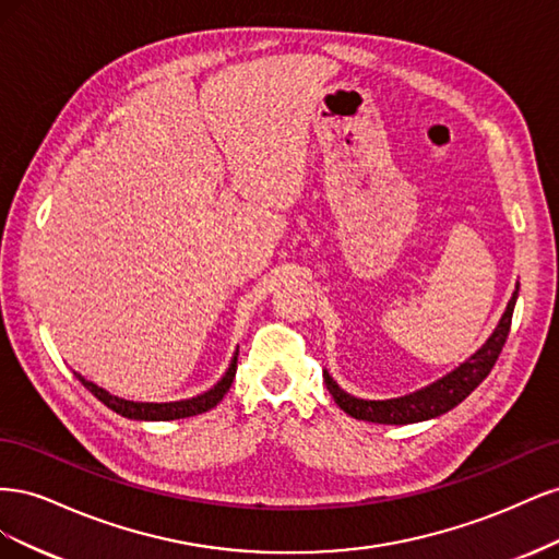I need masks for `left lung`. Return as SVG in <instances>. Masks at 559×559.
<instances>
[{
  "instance_id": "obj_1",
  "label": "left lung",
  "mask_w": 559,
  "mask_h": 559,
  "mask_svg": "<svg viewBox=\"0 0 559 559\" xmlns=\"http://www.w3.org/2000/svg\"><path fill=\"white\" fill-rule=\"evenodd\" d=\"M518 289L506 306V312L501 314L499 324L495 333L487 337V343L473 354L471 359H466L460 368H454L452 373L445 378L436 380L433 384L419 389V392H413L408 396L401 399H386V401H364L343 392L337 382L329 376V370H324V382L326 389L331 392L333 401L341 405V411H345L354 419H364V421H376V425H413V421H425L431 417L443 415L452 411L454 405H460L473 389H476L487 376L492 366L497 364L499 354L503 349L506 337H509L511 331V319H513V308L518 300Z\"/></svg>"
}]
</instances>
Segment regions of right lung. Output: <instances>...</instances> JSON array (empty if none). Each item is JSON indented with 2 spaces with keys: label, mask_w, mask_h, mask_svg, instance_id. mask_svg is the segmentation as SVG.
<instances>
[{
  "label": "right lung",
  "mask_w": 559,
  "mask_h": 559,
  "mask_svg": "<svg viewBox=\"0 0 559 559\" xmlns=\"http://www.w3.org/2000/svg\"><path fill=\"white\" fill-rule=\"evenodd\" d=\"M235 370H238V352H235V357L226 370V376L218 380L210 392L193 396V399H186V401H173V403H140V401H126V399H118L114 394H109L107 389L97 386L93 382H88L86 378H81L79 373H74L79 378V382L88 389V392L97 399L103 401L107 408H111L114 413L123 415L128 419H146V421H167V419H181V417H193L200 413H207L212 411L214 405L224 399V394L230 389L233 378H235Z\"/></svg>",
  "instance_id": "obj_1"
}]
</instances>
